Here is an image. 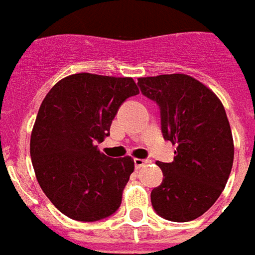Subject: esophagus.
<instances>
[{"label": "esophagus", "instance_id": "esophagus-1", "mask_svg": "<svg viewBox=\"0 0 255 255\" xmlns=\"http://www.w3.org/2000/svg\"><path fill=\"white\" fill-rule=\"evenodd\" d=\"M149 161H150V160H147V158H135V160H133V164H135V168H136V170H139L140 167H143L145 164H147Z\"/></svg>", "mask_w": 255, "mask_h": 255}]
</instances>
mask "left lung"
<instances>
[{"label": "left lung", "instance_id": "8db88e82", "mask_svg": "<svg viewBox=\"0 0 255 255\" xmlns=\"http://www.w3.org/2000/svg\"><path fill=\"white\" fill-rule=\"evenodd\" d=\"M138 85L157 103L164 139L177 145L172 163L157 161L164 178L150 193L153 208L174 222L196 220L217 202L232 170L225 109L213 91L186 74L142 77Z\"/></svg>", "mask_w": 255, "mask_h": 255}]
</instances>
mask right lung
<instances>
[{
  "label": "right lung",
  "mask_w": 255,
  "mask_h": 255,
  "mask_svg": "<svg viewBox=\"0 0 255 255\" xmlns=\"http://www.w3.org/2000/svg\"><path fill=\"white\" fill-rule=\"evenodd\" d=\"M138 94L131 77L78 73L60 80L44 98L30 156L41 189L62 214L94 222L119 210L133 160L108 157L98 143L110 135L126 99Z\"/></svg>",
  "instance_id": "1"
}]
</instances>
